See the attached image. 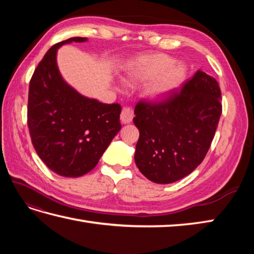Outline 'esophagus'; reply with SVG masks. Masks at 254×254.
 Listing matches in <instances>:
<instances>
[{"label":"esophagus","mask_w":254,"mask_h":254,"mask_svg":"<svg viewBox=\"0 0 254 254\" xmlns=\"http://www.w3.org/2000/svg\"><path fill=\"white\" fill-rule=\"evenodd\" d=\"M121 121L123 123H130L133 120V117H134V112L131 109V108L128 107H124L122 111H121Z\"/></svg>","instance_id":"esophagus-1"}]
</instances>
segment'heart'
Segmentation results:
<instances>
[{
  "instance_id": "obj_1",
  "label": "heart",
  "mask_w": 254,
  "mask_h": 254,
  "mask_svg": "<svg viewBox=\"0 0 254 254\" xmlns=\"http://www.w3.org/2000/svg\"><path fill=\"white\" fill-rule=\"evenodd\" d=\"M127 77L132 82H149L145 95L153 100L166 98L186 78V68L166 55H145L127 64Z\"/></svg>"
}]
</instances>
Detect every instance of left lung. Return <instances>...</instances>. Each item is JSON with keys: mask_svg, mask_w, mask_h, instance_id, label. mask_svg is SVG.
Wrapping results in <instances>:
<instances>
[{"mask_svg": "<svg viewBox=\"0 0 254 254\" xmlns=\"http://www.w3.org/2000/svg\"><path fill=\"white\" fill-rule=\"evenodd\" d=\"M222 93L201 69L159 102L139 101L133 122L139 131L135 164L148 180L172 183L190 175L207 154L222 115Z\"/></svg>", "mask_w": 254, "mask_h": 254, "instance_id": "obj_1", "label": "left lung"}]
</instances>
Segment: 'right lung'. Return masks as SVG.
<instances>
[{
	"label": "right lung",
	"instance_id": "add662e5",
	"mask_svg": "<svg viewBox=\"0 0 254 254\" xmlns=\"http://www.w3.org/2000/svg\"><path fill=\"white\" fill-rule=\"evenodd\" d=\"M85 41L73 37L51 47L29 84L27 123L32 145L48 168L67 178L93 170L121 128L120 105L80 95L59 71V48Z\"/></svg>",
	"mask_w": 254,
	"mask_h": 254
}]
</instances>
